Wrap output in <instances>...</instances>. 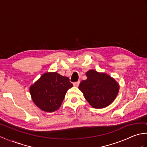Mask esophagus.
I'll use <instances>...</instances> for the list:
<instances>
[{"label": "esophagus", "instance_id": "34e87169", "mask_svg": "<svg viewBox=\"0 0 147 147\" xmlns=\"http://www.w3.org/2000/svg\"><path fill=\"white\" fill-rule=\"evenodd\" d=\"M80 83V81H78V82H74L73 83V85H74V86H76L77 87V86H79Z\"/></svg>", "mask_w": 147, "mask_h": 147}]
</instances>
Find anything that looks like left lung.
I'll return each instance as SVG.
<instances>
[{
    "label": "left lung",
    "instance_id": "left-lung-1",
    "mask_svg": "<svg viewBox=\"0 0 147 147\" xmlns=\"http://www.w3.org/2000/svg\"><path fill=\"white\" fill-rule=\"evenodd\" d=\"M87 79L82 81L79 88L93 108H104L113 102L119 92L118 83L105 73L90 70Z\"/></svg>",
    "mask_w": 147,
    "mask_h": 147
}]
</instances>
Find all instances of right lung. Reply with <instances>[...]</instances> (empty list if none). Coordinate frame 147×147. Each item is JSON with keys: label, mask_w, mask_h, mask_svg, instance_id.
Segmentation results:
<instances>
[{"label": "right lung", "mask_w": 147, "mask_h": 147, "mask_svg": "<svg viewBox=\"0 0 147 147\" xmlns=\"http://www.w3.org/2000/svg\"><path fill=\"white\" fill-rule=\"evenodd\" d=\"M73 86L67 77L56 73H47L30 87L33 101L45 112H54L60 107L67 90Z\"/></svg>", "instance_id": "add662e5"}]
</instances>
